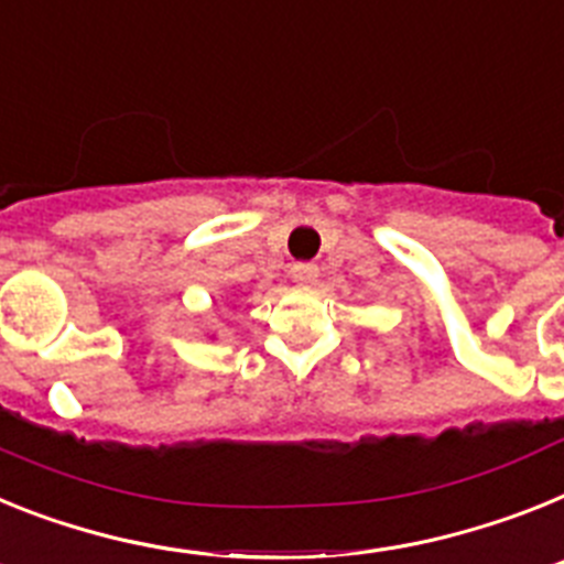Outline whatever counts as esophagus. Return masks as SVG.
<instances>
[{"label": "esophagus", "mask_w": 564, "mask_h": 564, "mask_svg": "<svg viewBox=\"0 0 564 564\" xmlns=\"http://www.w3.org/2000/svg\"><path fill=\"white\" fill-rule=\"evenodd\" d=\"M292 281L315 283L317 281V267H315V263H295V267H292Z\"/></svg>", "instance_id": "obj_1"}]
</instances>
